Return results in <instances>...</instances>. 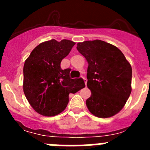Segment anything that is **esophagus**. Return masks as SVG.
I'll return each instance as SVG.
<instances>
[{
    "mask_svg": "<svg viewBox=\"0 0 150 150\" xmlns=\"http://www.w3.org/2000/svg\"><path fill=\"white\" fill-rule=\"evenodd\" d=\"M82 78L83 79V80H84L85 82V84H86V83H87V79H86V77H84V76H82Z\"/></svg>",
    "mask_w": 150,
    "mask_h": 150,
    "instance_id": "34e87169",
    "label": "esophagus"
}]
</instances>
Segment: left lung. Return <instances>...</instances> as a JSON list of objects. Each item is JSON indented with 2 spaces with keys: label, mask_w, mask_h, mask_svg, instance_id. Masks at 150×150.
I'll use <instances>...</instances> for the list:
<instances>
[{
  "label": "left lung",
  "mask_w": 150,
  "mask_h": 150,
  "mask_svg": "<svg viewBox=\"0 0 150 150\" xmlns=\"http://www.w3.org/2000/svg\"><path fill=\"white\" fill-rule=\"evenodd\" d=\"M76 49L88 63L87 86L91 95L88 110L99 118L120 112L132 92V69L121 50L100 40L78 43Z\"/></svg>",
  "instance_id": "left-lung-1"
}]
</instances>
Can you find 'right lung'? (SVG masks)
I'll use <instances>...</instances> for the list:
<instances>
[{"instance_id":"obj_1","label":"right lung","mask_w":150,"mask_h":150,"mask_svg":"<svg viewBox=\"0 0 150 150\" xmlns=\"http://www.w3.org/2000/svg\"><path fill=\"white\" fill-rule=\"evenodd\" d=\"M75 43L69 40L46 41L36 46L25 62L23 90L33 109L45 116H54L65 109L70 93L85 87L82 78L71 79V69L62 70V60Z\"/></svg>"}]
</instances>
